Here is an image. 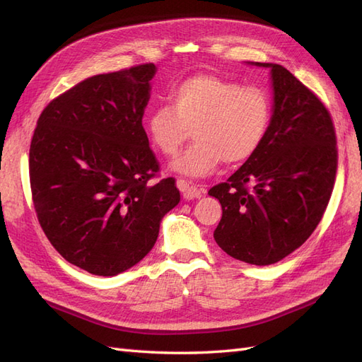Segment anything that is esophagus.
Returning a JSON list of instances; mask_svg holds the SVG:
<instances>
[{"instance_id":"34e87169","label":"esophagus","mask_w":362,"mask_h":362,"mask_svg":"<svg viewBox=\"0 0 362 362\" xmlns=\"http://www.w3.org/2000/svg\"><path fill=\"white\" fill-rule=\"evenodd\" d=\"M177 185H178V189L182 192L184 198L189 199V201L194 199V198H201V196L205 193V189L198 187V185H193V184L184 181V180H180L177 182Z\"/></svg>"}]
</instances>
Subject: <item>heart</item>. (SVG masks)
<instances>
[{"mask_svg":"<svg viewBox=\"0 0 362 362\" xmlns=\"http://www.w3.org/2000/svg\"><path fill=\"white\" fill-rule=\"evenodd\" d=\"M169 100L149 113L146 134L158 152L173 157L193 128L196 144L172 163L184 177L202 178L222 161H246L266 137L272 105L261 87L198 74L175 86Z\"/></svg>","mask_w":362,"mask_h":362,"instance_id":"obj_1","label":"heart"}]
</instances>
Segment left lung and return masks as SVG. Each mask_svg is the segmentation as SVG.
Here are the masks:
<instances>
[{"instance_id":"left-lung-1","label":"left lung","mask_w":362,"mask_h":362,"mask_svg":"<svg viewBox=\"0 0 362 362\" xmlns=\"http://www.w3.org/2000/svg\"><path fill=\"white\" fill-rule=\"evenodd\" d=\"M270 68L273 115L257 152L210 189L222 205L214 240L228 255L275 264L300 247L329 204L338 164L332 117L313 90L281 64Z\"/></svg>"}]
</instances>
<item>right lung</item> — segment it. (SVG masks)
Masks as SVG:
<instances>
[{"mask_svg": "<svg viewBox=\"0 0 362 362\" xmlns=\"http://www.w3.org/2000/svg\"><path fill=\"white\" fill-rule=\"evenodd\" d=\"M156 64L86 78L52 100L30 145L37 221L71 264L98 276L133 267L180 202L175 178L148 184L160 164L141 117Z\"/></svg>", "mask_w": 362, "mask_h": 362, "instance_id": "obj_1", "label": "right lung"}]
</instances>
